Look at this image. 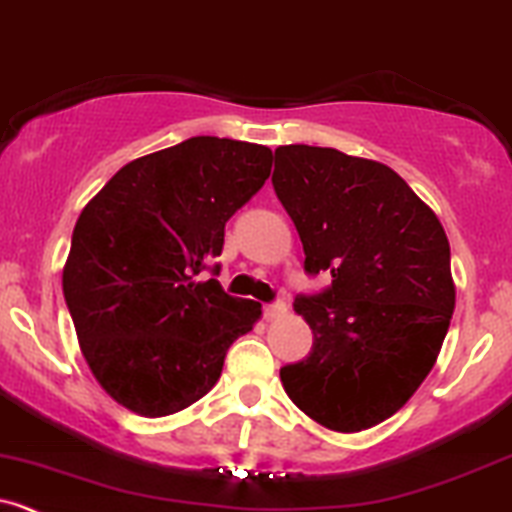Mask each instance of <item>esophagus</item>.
Instances as JSON below:
<instances>
[{
	"label": "esophagus",
	"instance_id": "esophagus-1",
	"mask_svg": "<svg viewBox=\"0 0 512 512\" xmlns=\"http://www.w3.org/2000/svg\"><path fill=\"white\" fill-rule=\"evenodd\" d=\"M284 314H287V304H284V301H277V304H267L265 306V319L267 321L279 319V316H284Z\"/></svg>",
	"mask_w": 512,
	"mask_h": 512
}]
</instances>
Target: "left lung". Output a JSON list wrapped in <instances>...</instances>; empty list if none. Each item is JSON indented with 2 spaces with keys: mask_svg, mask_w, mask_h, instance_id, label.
I'll return each instance as SVG.
<instances>
[{
  "mask_svg": "<svg viewBox=\"0 0 512 512\" xmlns=\"http://www.w3.org/2000/svg\"><path fill=\"white\" fill-rule=\"evenodd\" d=\"M272 184L304 245L306 272H331L294 311L314 333L284 392L341 434L385 422L424 383L456 304L451 252L437 213L390 166L331 147L274 149Z\"/></svg>",
  "mask_w": 512,
  "mask_h": 512,
  "instance_id": "left-lung-1",
  "label": "left lung"
}]
</instances>
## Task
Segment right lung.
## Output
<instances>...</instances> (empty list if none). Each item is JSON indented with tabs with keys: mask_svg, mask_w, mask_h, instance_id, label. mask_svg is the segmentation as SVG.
<instances>
[{
	"mask_svg": "<svg viewBox=\"0 0 512 512\" xmlns=\"http://www.w3.org/2000/svg\"><path fill=\"white\" fill-rule=\"evenodd\" d=\"M270 171V147L191 137L129 161L83 208L63 294L80 353L117 405L139 417L186 410L260 321L257 301L228 297L198 274Z\"/></svg>",
	"mask_w": 512,
	"mask_h": 512,
	"instance_id": "obj_1",
	"label": "right lung"
}]
</instances>
